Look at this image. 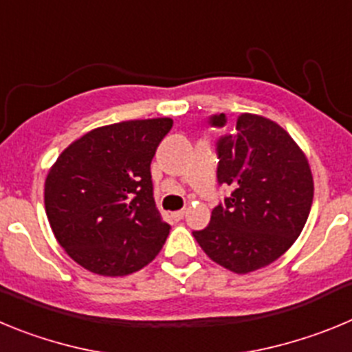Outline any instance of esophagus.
<instances>
[{
	"instance_id": "1",
	"label": "esophagus",
	"mask_w": 352,
	"mask_h": 352,
	"mask_svg": "<svg viewBox=\"0 0 352 352\" xmlns=\"http://www.w3.org/2000/svg\"><path fill=\"white\" fill-rule=\"evenodd\" d=\"M170 214H173L174 220H182L183 217H185V210H178V211H174V213H170Z\"/></svg>"
}]
</instances>
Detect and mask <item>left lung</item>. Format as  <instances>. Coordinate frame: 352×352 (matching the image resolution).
I'll return each mask as SVG.
<instances>
[{"instance_id":"1","label":"left lung","mask_w":352,"mask_h":352,"mask_svg":"<svg viewBox=\"0 0 352 352\" xmlns=\"http://www.w3.org/2000/svg\"><path fill=\"white\" fill-rule=\"evenodd\" d=\"M208 125L226 129L214 142L217 182L231 194L194 238L223 268L254 272L278 259L303 231L314 199L309 162L282 126L263 116L241 114L227 129L226 114H213Z\"/></svg>"}]
</instances>
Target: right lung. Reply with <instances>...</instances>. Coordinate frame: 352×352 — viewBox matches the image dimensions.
<instances>
[{
  "mask_svg": "<svg viewBox=\"0 0 352 352\" xmlns=\"http://www.w3.org/2000/svg\"><path fill=\"white\" fill-rule=\"evenodd\" d=\"M170 118L91 130L58 157L45 179V213L58 243L104 276L138 272L169 236L155 206L151 160Z\"/></svg>",
  "mask_w": 352,
  "mask_h": 352,
  "instance_id": "1",
  "label": "right lung"
}]
</instances>
